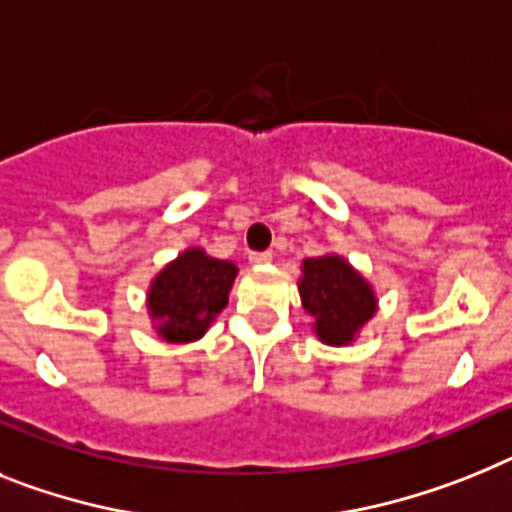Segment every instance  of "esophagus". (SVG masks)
<instances>
[{"label": "esophagus", "instance_id": "obj_1", "mask_svg": "<svg viewBox=\"0 0 512 512\" xmlns=\"http://www.w3.org/2000/svg\"><path fill=\"white\" fill-rule=\"evenodd\" d=\"M273 260V255L270 252H249V263L252 265H265Z\"/></svg>", "mask_w": 512, "mask_h": 512}]
</instances>
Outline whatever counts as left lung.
Segmentation results:
<instances>
[{
  "mask_svg": "<svg viewBox=\"0 0 512 512\" xmlns=\"http://www.w3.org/2000/svg\"><path fill=\"white\" fill-rule=\"evenodd\" d=\"M299 294L302 307L315 320L317 338L330 346L354 341L377 309L372 286L338 255L304 260Z\"/></svg>",
  "mask_w": 512,
  "mask_h": 512,
  "instance_id": "1",
  "label": "left lung"
}]
</instances>
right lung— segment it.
<instances>
[{
  "mask_svg": "<svg viewBox=\"0 0 512 512\" xmlns=\"http://www.w3.org/2000/svg\"><path fill=\"white\" fill-rule=\"evenodd\" d=\"M236 265L208 257L203 249H187L161 270L148 291L150 317L158 336L171 343L197 341L216 315L229 304Z\"/></svg>",
  "mask_w": 512,
  "mask_h": 512,
  "instance_id": "right-lung-1",
  "label": "right lung"
}]
</instances>
